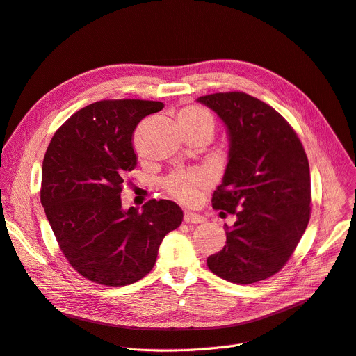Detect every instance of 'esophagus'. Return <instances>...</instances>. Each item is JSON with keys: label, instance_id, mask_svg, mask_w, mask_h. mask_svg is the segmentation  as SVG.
<instances>
[{"label": "esophagus", "instance_id": "esophagus-1", "mask_svg": "<svg viewBox=\"0 0 356 356\" xmlns=\"http://www.w3.org/2000/svg\"><path fill=\"white\" fill-rule=\"evenodd\" d=\"M183 220H184V222H188V224H200V222L205 221L202 215L195 213V212H189V211L184 212Z\"/></svg>", "mask_w": 356, "mask_h": 356}]
</instances>
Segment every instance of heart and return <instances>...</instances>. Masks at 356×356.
<instances>
[{"label": "heart", "instance_id": "obj_1", "mask_svg": "<svg viewBox=\"0 0 356 356\" xmlns=\"http://www.w3.org/2000/svg\"><path fill=\"white\" fill-rule=\"evenodd\" d=\"M179 125L181 131H202L213 134V116L200 106H188L179 113ZM207 186V177L197 170L176 172L164 180L165 191L180 202L191 204L199 196V192Z\"/></svg>", "mask_w": 356, "mask_h": 356}]
</instances>
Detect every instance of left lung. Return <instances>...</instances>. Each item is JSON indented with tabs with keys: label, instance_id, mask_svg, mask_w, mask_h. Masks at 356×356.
I'll use <instances>...</instances> for the list:
<instances>
[{
	"label": "left lung",
	"instance_id": "left-lung-1",
	"mask_svg": "<svg viewBox=\"0 0 356 356\" xmlns=\"http://www.w3.org/2000/svg\"><path fill=\"white\" fill-rule=\"evenodd\" d=\"M197 103L216 113L228 135V163L212 207L237 216L208 268L240 285L264 281L282 269L310 220L305 151L273 107L245 92H215Z\"/></svg>",
	"mask_w": 356,
	"mask_h": 356
}]
</instances>
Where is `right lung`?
<instances>
[{"label":"right lung","instance_id":"right-lung-1","mask_svg":"<svg viewBox=\"0 0 356 356\" xmlns=\"http://www.w3.org/2000/svg\"><path fill=\"white\" fill-rule=\"evenodd\" d=\"M164 107L149 100H102L60 127L42 164L40 202L71 266L87 280L125 286L156 265L159 247L183 221L173 200L123 209L120 192L136 167L134 131Z\"/></svg>","mask_w":356,"mask_h":356}]
</instances>
